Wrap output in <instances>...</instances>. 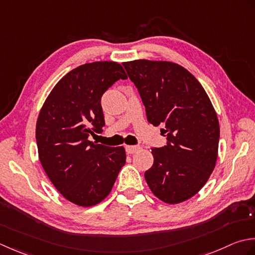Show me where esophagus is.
<instances>
[{
	"label": "esophagus",
	"instance_id": "34e87169",
	"mask_svg": "<svg viewBox=\"0 0 255 255\" xmlns=\"http://www.w3.org/2000/svg\"><path fill=\"white\" fill-rule=\"evenodd\" d=\"M138 149H139V146H136V145H127V146H126V150H127L128 154L136 153Z\"/></svg>",
	"mask_w": 255,
	"mask_h": 255
}]
</instances>
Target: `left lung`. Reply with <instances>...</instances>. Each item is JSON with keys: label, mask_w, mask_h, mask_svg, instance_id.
Instances as JSON below:
<instances>
[{"label": "left lung", "mask_w": 255, "mask_h": 255, "mask_svg": "<svg viewBox=\"0 0 255 255\" xmlns=\"http://www.w3.org/2000/svg\"><path fill=\"white\" fill-rule=\"evenodd\" d=\"M141 96L147 121L167 136L153 147L154 164L145 171L152 193L167 204L196 195L215 168L219 122L209 97L190 72L169 61L134 60L122 64Z\"/></svg>", "instance_id": "8db88e82"}]
</instances>
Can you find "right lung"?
Wrapping results in <instances>:
<instances>
[{
	"label": "right lung",
	"mask_w": 255,
	"mask_h": 255,
	"mask_svg": "<svg viewBox=\"0 0 255 255\" xmlns=\"http://www.w3.org/2000/svg\"><path fill=\"white\" fill-rule=\"evenodd\" d=\"M127 78L118 62L81 65L61 78L39 112L36 143L41 166L56 189L78 206L105 199L126 164L124 147L92 143L89 136L106 126L103 93Z\"/></svg>",
	"instance_id": "right-lung-1"
}]
</instances>
